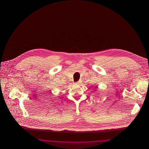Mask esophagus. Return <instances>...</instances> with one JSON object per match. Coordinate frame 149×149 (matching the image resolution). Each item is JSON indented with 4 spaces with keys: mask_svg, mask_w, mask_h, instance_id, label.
<instances>
[{
    "mask_svg": "<svg viewBox=\"0 0 149 149\" xmlns=\"http://www.w3.org/2000/svg\"><path fill=\"white\" fill-rule=\"evenodd\" d=\"M79 83H80V81H78V82L77 83V84H79Z\"/></svg>",
    "mask_w": 149,
    "mask_h": 149,
    "instance_id": "obj_1",
    "label": "esophagus"
}]
</instances>
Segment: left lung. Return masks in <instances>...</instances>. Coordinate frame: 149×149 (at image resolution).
I'll use <instances>...</instances> for the list:
<instances>
[{
    "mask_svg": "<svg viewBox=\"0 0 149 149\" xmlns=\"http://www.w3.org/2000/svg\"><path fill=\"white\" fill-rule=\"evenodd\" d=\"M97 86H95V88H97Z\"/></svg>",
    "mask_w": 149,
    "mask_h": 149,
    "instance_id": "obj_1",
    "label": "left lung"
}]
</instances>
